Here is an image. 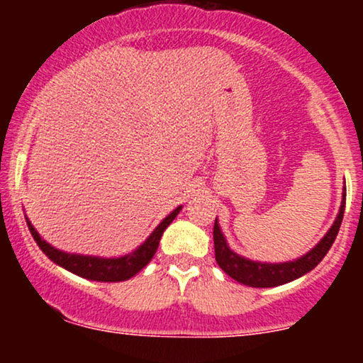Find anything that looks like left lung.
Masks as SVG:
<instances>
[{
	"mask_svg": "<svg viewBox=\"0 0 363 363\" xmlns=\"http://www.w3.org/2000/svg\"><path fill=\"white\" fill-rule=\"evenodd\" d=\"M345 201H347V193L343 191V201H341L340 213L336 216L335 223L328 230V234L319 240L315 247L309 252L303 254L302 257L286 262H261L251 261L247 257L239 256L228 247L227 240L220 230V225L215 220L213 227V242H215V259L220 268L223 269L228 277H232L242 285L256 286V289H269V286H278L283 283H289L301 278L302 274L309 273L315 266L323 261L341 227V220L345 213Z\"/></svg>",
	"mask_w": 363,
	"mask_h": 363,
	"instance_id": "obj_1",
	"label": "left lung"
}]
</instances>
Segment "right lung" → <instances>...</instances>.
<instances>
[{"instance_id": "add662e5", "label": "right lung", "mask_w": 363, "mask_h": 363, "mask_svg": "<svg viewBox=\"0 0 363 363\" xmlns=\"http://www.w3.org/2000/svg\"><path fill=\"white\" fill-rule=\"evenodd\" d=\"M182 210V206H177L172 213L165 216L155 230L150 234V237L145 240L140 247H136L135 251L126 254V256L121 257H99V256H82V254H72L60 251V249L52 247L51 244H48L45 240L37 234L34 225L30 223V220H27L28 230H30L32 237L43 249V252L49 259L60 264L61 268L68 269L78 277L86 278V280L94 281H124L129 280L131 277H135L136 273H140L145 266L152 261V257L155 256L158 242H160L162 234H164L165 228L172 223V220L176 218L179 211Z\"/></svg>"}]
</instances>
